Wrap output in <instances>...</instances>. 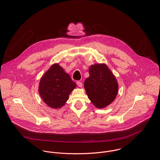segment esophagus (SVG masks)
Masks as SVG:
<instances>
[{
  "label": "esophagus",
  "instance_id": "1",
  "mask_svg": "<svg viewBox=\"0 0 160 160\" xmlns=\"http://www.w3.org/2000/svg\"><path fill=\"white\" fill-rule=\"evenodd\" d=\"M76 84H77V85L79 87V88H81V87H82V82H81V81H78L77 82H76Z\"/></svg>",
  "mask_w": 160,
  "mask_h": 160
}]
</instances>
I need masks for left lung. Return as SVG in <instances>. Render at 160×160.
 Wrapping results in <instances>:
<instances>
[{
	"label": "left lung",
	"mask_w": 160,
	"mask_h": 160,
	"mask_svg": "<svg viewBox=\"0 0 160 160\" xmlns=\"http://www.w3.org/2000/svg\"><path fill=\"white\" fill-rule=\"evenodd\" d=\"M89 77L84 82V89L93 105L105 108L114 101L118 91L116 79L104 64H94L89 69Z\"/></svg>",
	"instance_id": "1"
}]
</instances>
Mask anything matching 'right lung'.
Instances as JSON below:
<instances>
[{
	"label": "right lung",
	"instance_id": "right-lung-1",
	"mask_svg": "<svg viewBox=\"0 0 160 160\" xmlns=\"http://www.w3.org/2000/svg\"><path fill=\"white\" fill-rule=\"evenodd\" d=\"M76 87L68 74L58 64L55 63L42 76L39 93L48 107L58 109L65 105Z\"/></svg>",
	"mask_w": 160,
	"mask_h": 160
}]
</instances>
